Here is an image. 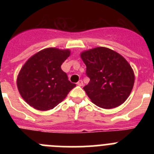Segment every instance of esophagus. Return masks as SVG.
Here are the masks:
<instances>
[{
  "instance_id": "1",
  "label": "esophagus",
  "mask_w": 154,
  "mask_h": 154,
  "mask_svg": "<svg viewBox=\"0 0 154 154\" xmlns=\"http://www.w3.org/2000/svg\"><path fill=\"white\" fill-rule=\"evenodd\" d=\"M77 86H82L83 85V80H79L78 82H77Z\"/></svg>"
}]
</instances>
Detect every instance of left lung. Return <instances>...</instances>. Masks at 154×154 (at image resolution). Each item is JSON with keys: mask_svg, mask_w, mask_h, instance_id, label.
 I'll return each instance as SVG.
<instances>
[{"mask_svg": "<svg viewBox=\"0 0 154 154\" xmlns=\"http://www.w3.org/2000/svg\"><path fill=\"white\" fill-rule=\"evenodd\" d=\"M80 57L90 78L83 87L90 100L103 109L122 105L128 98L135 82V74L121 54L105 47L84 51Z\"/></svg>", "mask_w": 154, "mask_h": 154, "instance_id": "8db88e82", "label": "left lung"}]
</instances>
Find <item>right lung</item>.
I'll return each mask as SVG.
<instances>
[{"instance_id":"obj_1","label":"right lung","mask_w":154,"mask_h":154,"mask_svg":"<svg viewBox=\"0 0 154 154\" xmlns=\"http://www.w3.org/2000/svg\"><path fill=\"white\" fill-rule=\"evenodd\" d=\"M70 54L69 49L48 48L24 63L17 77V87L29 106L40 111L52 109L76 86L61 69Z\"/></svg>"}]
</instances>
